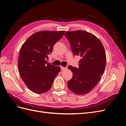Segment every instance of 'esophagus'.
<instances>
[{
	"mask_svg": "<svg viewBox=\"0 0 126 126\" xmlns=\"http://www.w3.org/2000/svg\"><path fill=\"white\" fill-rule=\"evenodd\" d=\"M61 69H62V70H66L67 69V67H61Z\"/></svg>",
	"mask_w": 126,
	"mask_h": 126,
	"instance_id": "esophagus-1",
	"label": "esophagus"
}]
</instances>
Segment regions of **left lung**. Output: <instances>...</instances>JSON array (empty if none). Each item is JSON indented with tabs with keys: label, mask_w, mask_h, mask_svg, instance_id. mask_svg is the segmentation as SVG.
I'll return each instance as SVG.
<instances>
[{
	"label": "left lung",
	"mask_w": 126,
	"mask_h": 126,
	"mask_svg": "<svg viewBox=\"0 0 126 126\" xmlns=\"http://www.w3.org/2000/svg\"><path fill=\"white\" fill-rule=\"evenodd\" d=\"M64 36L70 42L74 55L81 58L78 68L68 67L73 74L67 82L68 87L77 94H87L97 85L104 72L106 63L104 47L96 36L83 30L67 32Z\"/></svg>",
	"instance_id": "8db88e82"
}]
</instances>
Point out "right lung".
Instances as JSON below:
<instances>
[{"label":"right lung","mask_w":126,"mask_h":126,"mask_svg":"<svg viewBox=\"0 0 126 126\" xmlns=\"http://www.w3.org/2000/svg\"><path fill=\"white\" fill-rule=\"evenodd\" d=\"M65 31H40L30 36L22 45L18 70L28 88L36 94L48 91L60 67L47 63L46 59Z\"/></svg>","instance_id":"obj_1"}]
</instances>
